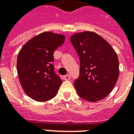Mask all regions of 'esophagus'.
<instances>
[{
    "instance_id": "34e87169",
    "label": "esophagus",
    "mask_w": 134,
    "mask_h": 134,
    "mask_svg": "<svg viewBox=\"0 0 134 134\" xmlns=\"http://www.w3.org/2000/svg\"><path fill=\"white\" fill-rule=\"evenodd\" d=\"M63 79L64 80H69L70 79V75H66L63 76Z\"/></svg>"
}]
</instances>
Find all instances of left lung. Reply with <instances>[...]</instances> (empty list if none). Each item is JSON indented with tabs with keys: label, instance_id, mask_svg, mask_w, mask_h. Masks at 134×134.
<instances>
[{
	"label": "left lung",
	"instance_id": "1",
	"mask_svg": "<svg viewBox=\"0 0 134 134\" xmlns=\"http://www.w3.org/2000/svg\"><path fill=\"white\" fill-rule=\"evenodd\" d=\"M70 41L80 60L74 86L78 96L97 102L111 93L119 77L118 56L108 41L93 31L74 34Z\"/></svg>",
	"mask_w": 134,
	"mask_h": 134
}]
</instances>
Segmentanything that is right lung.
<instances>
[{
	"mask_svg": "<svg viewBox=\"0 0 134 134\" xmlns=\"http://www.w3.org/2000/svg\"><path fill=\"white\" fill-rule=\"evenodd\" d=\"M65 36L45 31L35 36L19 51L17 72L25 93L38 102L49 100L62 80L54 71V52L64 44Z\"/></svg>",
	"mask_w": 134,
	"mask_h": 134,
	"instance_id": "right-lung-1",
	"label": "right lung"
}]
</instances>
